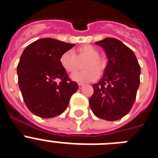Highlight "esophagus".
Listing matches in <instances>:
<instances>
[{
  "label": "esophagus",
  "mask_w": 158,
  "mask_h": 158,
  "mask_svg": "<svg viewBox=\"0 0 158 158\" xmlns=\"http://www.w3.org/2000/svg\"><path fill=\"white\" fill-rule=\"evenodd\" d=\"M83 86H84V85L83 84H78V88H79V89H82V88H83Z\"/></svg>",
  "instance_id": "obj_1"
}]
</instances>
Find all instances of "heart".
I'll return each mask as SVG.
<instances>
[{"label": "heart", "instance_id": "b5f03b06", "mask_svg": "<svg viewBox=\"0 0 158 158\" xmlns=\"http://www.w3.org/2000/svg\"><path fill=\"white\" fill-rule=\"evenodd\" d=\"M76 57H85L86 60L84 67L87 69L77 71L71 75V78L74 81L79 83H87L97 79L99 76L98 69L103 68V62L99 58V52L96 49L89 45L83 46L77 50ZM76 57L70 51H67L61 55L59 62L62 67L66 72L71 73L76 69ZM96 67L98 68H95Z\"/></svg>", "mask_w": 158, "mask_h": 158}]
</instances>
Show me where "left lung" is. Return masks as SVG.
I'll list each match as a JSON object with an SVG mask.
<instances>
[{"label": "left lung", "mask_w": 158, "mask_h": 158, "mask_svg": "<svg viewBox=\"0 0 158 158\" xmlns=\"http://www.w3.org/2000/svg\"><path fill=\"white\" fill-rule=\"evenodd\" d=\"M96 44L104 49L108 62L100 81L93 85L89 105L96 117L118 120L133 107L140 83V65L135 53L118 40L106 38Z\"/></svg>", "instance_id": "obj_1"}]
</instances>
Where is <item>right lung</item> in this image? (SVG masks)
Returning a JSON list of instances; mask_svg holds the SVG:
<instances>
[{
	"mask_svg": "<svg viewBox=\"0 0 158 158\" xmlns=\"http://www.w3.org/2000/svg\"><path fill=\"white\" fill-rule=\"evenodd\" d=\"M74 46L44 38L31 43L22 53L17 65L19 87L26 106L37 116L48 118L62 114L78 89L59 62L61 55Z\"/></svg>",
	"mask_w": 158,
	"mask_h": 158,
	"instance_id": "1",
	"label": "right lung"
}]
</instances>
